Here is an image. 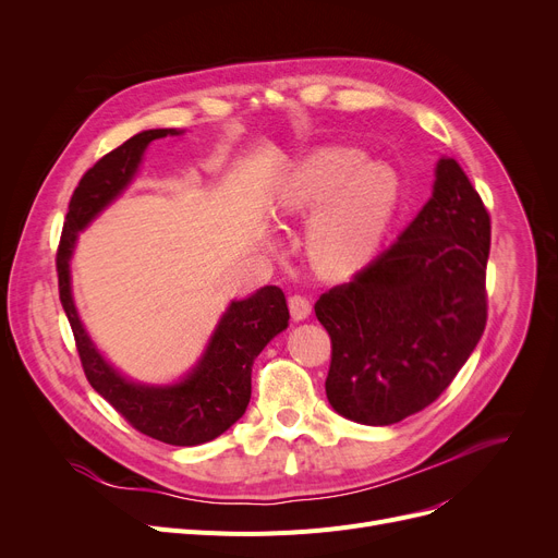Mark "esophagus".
<instances>
[{
	"mask_svg": "<svg viewBox=\"0 0 558 558\" xmlns=\"http://www.w3.org/2000/svg\"><path fill=\"white\" fill-rule=\"evenodd\" d=\"M289 312L294 320H303L312 314V303H310V299L294 294V296H289Z\"/></svg>",
	"mask_w": 558,
	"mask_h": 558,
	"instance_id": "obj_1",
	"label": "esophagus"
}]
</instances>
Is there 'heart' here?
I'll return each mask as SVG.
<instances>
[{
    "mask_svg": "<svg viewBox=\"0 0 558 558\" xmlns=\"http://www.w3.org/2000/svg\"><path fill=\"white\" fill-rule=\"evenodd\" d=\"M400 179L357 149L328 146L303 158L284 179L287 213L318 208L307 226V253L318 271L348 276L371 259L398 210Z\"/></svg>",
    "mask_w": 558,
    "mask_h": 558,
    "instance_id": "1",
    "label": "heart"
}]
</instances>
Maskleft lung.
Listing matches in <instances>:
<instances>
[{
	"label": "left lung",
	"mask_w": 558,
	"mask_h": 558,
	"mask_svg": "<svg viewBox=\"0 0 558 558\" xmlns=\"http://www.w3.org/2000/svg\"><path fill=\"white\" fill-rule=\"evenodd\" d=\"M490 217L454 158L400 238L314 305L332 341L326 393L362 425H393L441 396L488 318Z\"/></svg>",
	"instance_id": "8db88e82"
}]
</instances>
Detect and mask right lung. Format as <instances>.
<instances>
[{"label": "right lung", "mask_w": 558, "mask_h": 558, "mask_svg": "<svg viewBox=\"0 0 558 558\" xmlns=\"http://www.w3.org/2000/svg\"><path fill=\"white\" fill-rule=\"evenodd\" d=\"M165 135H179V131H142L83 173L70 198L61 244L56 251L58 294L74 332L83 373L93 389L137 432L169 446H198L223 434L246 412L253 362L289 324L282 289L262 287L251 299L232 303L198 366L173 387H140L114 373L85 335L70 291V255L78 230L126 187L146 146Z\"/></svg>", "instance_id": "obj_1"}]
</instances>
